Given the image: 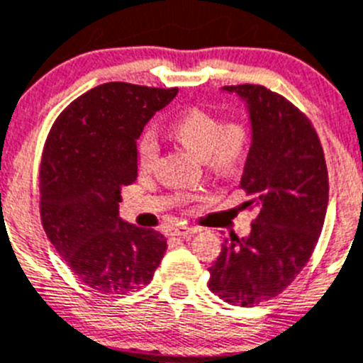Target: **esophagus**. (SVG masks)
Returning a JSON list of instances; mask_svg holds the SVG:
<instances>
[{
  "mask_svg": "<svg viewBox=\"0 0 363 363\" xmlns=\"http://www.w3.org/2000/svg\"><path fill=\"white\" fill-rule=\"evenodd\" d=\"M199 228H188V226H181V228H175L174 231H172V235H175V237H184V238H189L194 233H199Z\"/></svg>",
  "mask_w": 363,
  "mask_h": 363,
  "instance_id": "34e87169",
  "label": "esophagus"
}]
</instances>
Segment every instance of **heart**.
I'll return each mask as SVG.
<instances>
[{
  "label": "heart",
  "instance_id": "obj_1",
  "mask_svg": "<svg viewBox=\"0 0 363 363\" xmlns=\"http://www.w3.org/2000/svg\"><path fill=\"white\" fill-rule=\"evenodd\" d=\"M169 135L197 157L204 159L217 174H231L242 164L250 150V130L242 123L220 121L204 110L191 108L175 117L169 125ZM139 166L148 169L157 157V145L152 135H145L137 146Z\"/></svg>",
  "mask_w": 363,
  "mask_h": 363
}]
</instances>
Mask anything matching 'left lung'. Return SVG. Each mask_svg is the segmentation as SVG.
<instances>
[{
	"label": "left lung",
	"instance_id": "1",
	"mask_svg": "<svg viewBox=\"0 0 363 363\" xmlns=\"http://www.w3.org/2000/svg\"><path fill=\"white\" fill-rule=\"evenodd\" d=\"M222 92L246 104L251 145L240 188L255 220L247 237L224 240L208 287L246 308L280 295L308 264L328 211V168L315 128L289 101L260 84Z\"/></svg>",
	"mask_w": 363,
	"mask_h": 363
}]
</instances>
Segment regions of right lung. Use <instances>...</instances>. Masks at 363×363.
Masks as SVG:
<instances>
[{
	"label": "right lung",
	"instance_id": "right-lung-1",
	"mask_svg": "<svg viewBox=\"0 0 363 363\" xmlns=\"http://www.w3.org/2000/svg\"><path fill=\"white\" fill-rule=\"evenodd\" d=\"M177 88L104 83L63 110L39 168L41 222L83 284L125 295L152 280L166 251L155 230L119 217L121 188L137 179V139Z\"/></svg>",
	"mask_w": 363,
	"mask_h": 363
}]
</instances>
